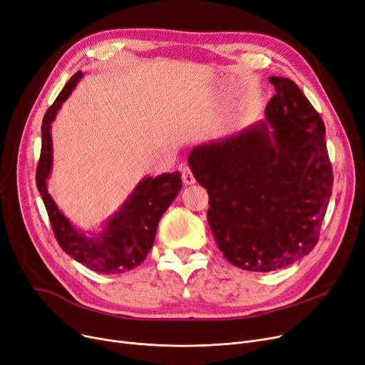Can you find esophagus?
<instances>
[{
    "mask_svg": "<svg viewBox=\"0 0 365 365\" xmlns=\"http://www.w3.org/2000/svg\"><path fill=\"white\" fill-rule=\"evenodd\" d=\"M182 180L185 185H194L195 183V178L192 175V171H190L187 167H185L182 170Z\"/></svg>",
    "mask_w": 365,
    "mask_h": 365,
    "instance_id": "esophagus-1",
    "label": "esophagus"
}]
</instances>
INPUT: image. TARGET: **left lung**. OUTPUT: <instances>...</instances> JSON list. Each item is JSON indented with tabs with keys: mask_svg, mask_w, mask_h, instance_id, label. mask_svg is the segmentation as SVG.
<instances>
[{
	"mask_svg": "<svg viewBox=\"0 0 365 365\" xmlns=\"http://www.w3.org/2000/svg\"><path fill=\"white\" fill-rule=\"evenodd\" d=\"M264 118L195 146L187 164L208 192L207 219L225 259L271 272L309 255L333 187L319 113L289 78L269 76Z\"/></svg>",
	"mask_w": 365,
	"mask_h": 365,
	"instance_id": "8db88e82",
	"label": "left lung"
}]
</instances>
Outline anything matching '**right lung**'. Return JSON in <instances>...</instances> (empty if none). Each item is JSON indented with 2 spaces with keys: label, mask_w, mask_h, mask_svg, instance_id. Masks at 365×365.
Masks as SVG:
<instances>
[{
  "label": "right lung",
  "mask_w": 365,
  "mask_h": 365,
  "mask_svg": "<svg viewBox=\"0 0 365 365\" xmlns=\"http://www.w3.org/2000/svg\"><path fill=\"white\" fill-rule=\"evenodd\" d=\"M81 78L83 72L78 71L44 115L36 187L44 201L54 237L66 255L99 274H124L138 267L150 252L161 216L180 192L182 175L175 171L157 178H143L118 212L103 223L102 231H83L65 217L47 190V179L53 167L51 123Z\"/></svg>",
  "instance_id": "1"
}]
</instances>
